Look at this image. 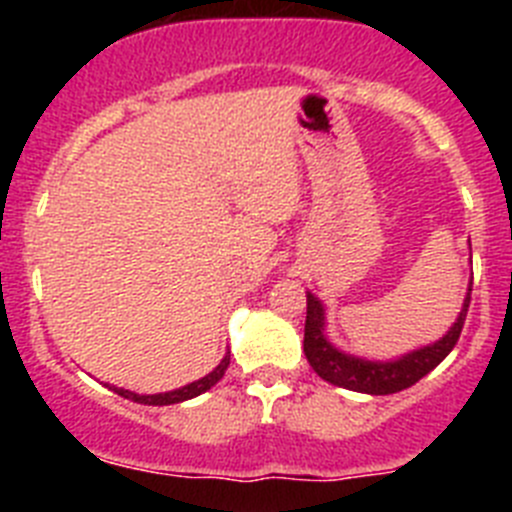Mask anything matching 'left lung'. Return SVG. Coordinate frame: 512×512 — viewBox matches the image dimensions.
Returning a JSON list of instances; mask_svg holds the SVG:
<instances>
[{
	"instance_id": "left-lung-1",
	"label": "left lung",
	"mask_w": 512,
	"mask_h": 512,
	"mask_svg": "<svg viewBox=\"0 0 512 512\" xmlns=\"http://www.w3.org/2000/svg\"><path fill=\"white\" fill-rule=\"evenodd\" d=\"M472 292V289H469ZM464 300V310L459 312L454 328L446 333L438 343L433 346H425L420 351L402 356L397 361H364L356 359V356L341 354L338 348H333L328 343V338L323 336V305L318 302V297L307 292V318H305V356L310 361V366L318 372L320 379L325 382L343 387V390L354 392H366V395H392V392L408 390L413 387L418 379H423L425 374L436 369L446 356L451 354V348L456 346L461 336V328H464V320H467L469 310V297Z\"/></svg>"
}]
</instances>
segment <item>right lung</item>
<instances>
[{
	"instance_id": "obj_1",
	"label": "right lung",
	"mask_w": 512,
	"mask_h": 512,
	"mask_svg": "<svg viewBox=\"0 0 512 512\" xmlns=\"http://www.w3.org/2000/svg\"><path fill=\"white\" fill-rule=\"evenodd\" d=\"M230 364V356H225L220 364L212 369L207 377L197 379V382L187 384V387H182V390H174V392H164V395H135V392H128V390H117V387H112V390L117 392L120 397H125V400H133V402H140V405H174V402H184V400H192V397L202 395V392H207L210 387H215L220 379H223L225 369H228Z\"/></svg>"
}]
</instances>
